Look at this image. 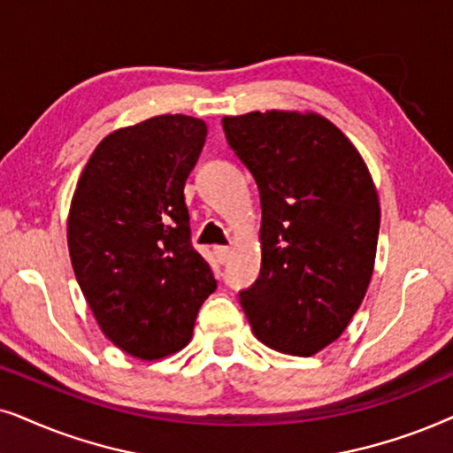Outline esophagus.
<instances>
[{
	"label": "esophagus",
	"instance_id": "1",
	"mask_svg": "<svg viewBox=\"0 0 453 453\" xmlns=\"http://www.w3.org/2000/svg\"><path fill=\"white\" fill-rule=\"evenodd\" d=\"M213 252H215L217 261H219L221 265L230 261V257H232V249H230V246H215Z\"/></svg>",
	"mask_w": 453,
	"mask_h": 453
}]
</instances>
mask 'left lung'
<instances>
[{"label":"left lung","instance_id":"obj_1","mask_svg":"<svg viewBox=\"0 0 453 453\" xmlns=\"http://www.w3.org/2000/svg\"><path fill=\"white\" fill-rule=\"evenodd\" d=\"M261 195V273L240 292L258 340L312 357L343 334L369 288L377 188L346 134L319 113L250 111L221 119Z\"/></svg>","mask_w":453,"mask_h":453}]
</instances>
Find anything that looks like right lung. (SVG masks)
<instances>
[{"label":"right lung","mask_w":453,"mask_h":453,"mask_svg":"<svg viewBox=\"0 0 453 453\" xmlns=\"http://www.w3.org/2000/svg\"><path fill=\"white\" fill-rule=\"evenodd\" d=\"M207 124L157 116L96 144L78 178L68 249L78 286L105 337L141 360L190 342L217 281L190 242L184 186Z\"/></svg>","instance_id":"add662e5"}]
</instances>
